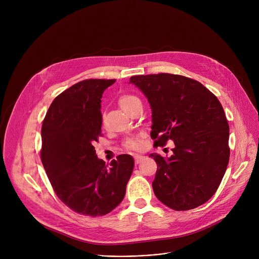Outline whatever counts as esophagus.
<instances>
[{
  "label": "esophagus",
  "mask_w": 259,
  "mask_h": 259,
  "mask_svg": "<svg viewBox=\"0 0 259 259\" xmlns=\"http://www.w3.org/2000/svg\"><path fill=\"white\" fill-rule=\"evenodd\" d=\"M144 158H145V156H144V155H140V154L134 156V159H135V162H137V164H140V162H141Z\"/></svg>",
  "instance_id": "obj_1"
}]
</instances>
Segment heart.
Listing matches in <instances>:
<instances>
[{
  "instance_id": "b5f03b06",
  "label": "heart",
  "mask_w": 259,
  "mask_h": 259,
  "mask_svg": "<svg viewBox=\"0 0 259 259\" xmlns=\"http://www.w3.org/2000/svg\"><path fill=\"white\" fill-rule=\"evenodd\" d=\"M140 103V99L134 97L132 94H124L118 99V104L120 108L127 113H129L132 109ZM125 147L129 149V150H140L143 147V143L140 138H132L125 143Z\"/></svg>"
}]
</instances>
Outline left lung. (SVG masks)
Listing matches in <instances>:
<instances>
[{
  "mask_svg": "<svg viewBox=\"0 0 259 259\" xmlns=\"http://www.w3.org/2000/svg\"><path fill=\"white\" fill-rule=\"evenodd\" d=\"M129 83L150 104L154 145L174 142L170 157L149 155L157 165L152 183L155 196L175 211L201 206L220 187L230 157L222 104L199 81L183 75H134Z\"/></svg>",
  "mask_w": 259,
  "mask_h": 259,
  "instance_id": "obj_1",
  "label": "left lung"
}]
</instances>
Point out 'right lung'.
<instances>
[{
    "label": "right lung",
    "instance_id": "obj_1",
    "mask_svg": "<svg viewBox=\"0 0 259 259\" xmlns=\"http://www.w3.org/2000/svg\"><path fill=\"white\" fill-rule=\"evenodd\" d=\"M115 79L78 81L54 99L42 125V159L58 197L76 213L103 216L126 194L134 159L121 154L106 166L93 147L102 132L101 99Z\"/></svg>",
    "mask_w": 259,
    "mask_h": 259
}]
</instances>
